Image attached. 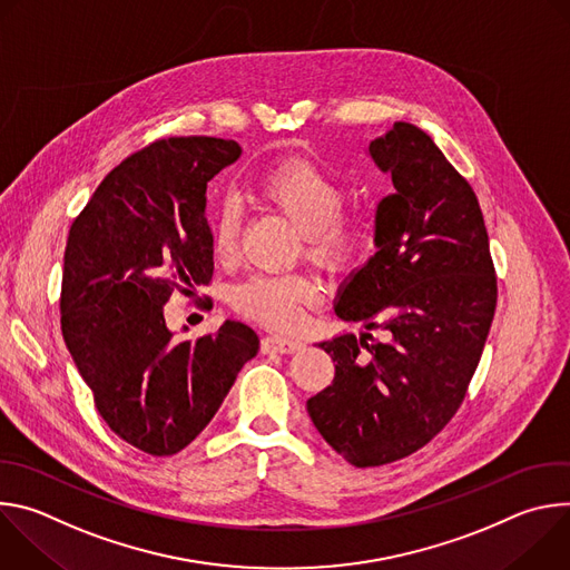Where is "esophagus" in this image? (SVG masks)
I'll return each instance as SVG.
<instances>
[{"label": "esophagus", "instance_id": "1", "mask_svg": "<svg viewBox=\"0 0 570 570\" xmlns=\"http://www.w3.org/2000/svg\"><path fill=\"white\" fill-rule=\"evenodd\" d=\"M302 347H304L302 341L286 338V336H266V338H262V352L264 354H293Z\"/></svg>", "mask_w": 570, "mask_h": 570}]
</instances>
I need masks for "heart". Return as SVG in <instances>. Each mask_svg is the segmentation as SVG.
<instances>
[{"label": "heart", "instance_id": "obj_1", "mask_svg": "<svg viewBox=\"0 0 570 570\" xmlns=\"http://www.w3.org/2000/svg\"><path fill=\"white\" fill-rule=\"evenodd\" d=\"M253 196L286 216L302 234L304 253L317 266L343 273L356 264L367 243V223L345 212L347 189L330 171L308 159H286L253 180ZM240 218L236 207L223 205L212 225V248L220 262H229L238 248ZM315 279L302 273L253 275L234 286L229 302L248 320L271 330H288L304 311L320 299Z\"/></svg>", "mask_w": 570, "mask_h": 570}]
</instances>
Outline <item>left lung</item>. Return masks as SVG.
Listing matches in <instances>:
<instances>
[{"label":"left lung","mask_w":570,"mask_h":570,"mask_svg":"<svg viewBox=\"0 0 570 570\" xmlns=\"http://www.w3.org/2000/svg\"><path fill=\"white\" fill-rule=\"evenodd\" d=\"M394 194L376 207V255L341 288L336 313L383 330L320 347L332 385L306 411L354 466H381L426 446L458 413L497 311L490 236L471 185L413 124L370 141Z\"/></svg>","instance_id":"8db88e82"}]
</instances>
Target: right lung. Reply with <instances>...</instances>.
Wrapping results in <instances>:
<instances>
[{
  "label": "right lung",
  "mask_w": 570,
  "mask_h": 570,
  "mask_svg": "<svg viewBox=\"0 0 570 570\" xmlns=\"http://www.w3.org/2000/svg\"><path fill=\"white\" fill-rule=\"evenodd\" d=\"M238 155L234 139H157L104 178L67 236L65 345L106 424L148 455L191 444L259 350L243 322L176 341L165 320L174 291L212 282L205 191Z\"/></svg>",
  "instance_id": "1"
}]
</instances>
